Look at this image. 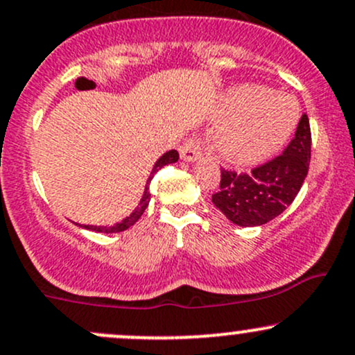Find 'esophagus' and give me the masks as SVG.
Listing matches in <instances>:
<instances>
[{
	"label": "esophagus",
	"instance_id": "obj_1",
	"mask_svg": "<svg viewBox=\"0 0 355 355\" xmlns=\"http://www.w3.org/2000/svg\"><path fill=\"white\" fill-rule=\"evenodd\" d=\"M200 155H202V151H200V143L196 137H189V139H185L184 144L180 146V158L184 159V162H196Z\"/></svg>",
	"mask_w": 355,
	"mask_h": 355
}]
</instances>
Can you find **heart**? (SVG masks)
Listing matches in <instances>:
<instances>
[{
  "mask_svg": "<svg viewBox=\"0 0 355 355\" xmlns=\"http://www.w3.org/2000/svg\"><path fill=\"white\" fill-rule=\"evenodd\" d=\"M223 114L227 117L214 132L216 151L234 165H250L277 151L300 121L293 96L245 85L230 93Z\"/></svg>",
  "mask_w": 355,
  "mask_h": 355,
  "instance_id": "heart-1",
  "label": "heart"
}]
</instances>
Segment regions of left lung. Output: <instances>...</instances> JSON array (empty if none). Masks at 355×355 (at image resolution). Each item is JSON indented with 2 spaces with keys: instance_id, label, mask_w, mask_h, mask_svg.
I'll return each mask as SVG.
<instances>
[{
  "instance_id": "1",
  "label": "left lung",
  "mask_w": 355,
  "mask_h": 355,
  "mask_svg": "<svg viewBox=\"0 0 355 355\" xmlns=\"http://www.w3.org/2000/svg\"><path fill=\"white\" fill-rule=\"evenodd\" d=\"M311 159L308 115L297 124L293 141L279 156L248 173L221 168L212 204L238 226H262L286 211L300 192Z\"/></svg>"
}]
</instances>
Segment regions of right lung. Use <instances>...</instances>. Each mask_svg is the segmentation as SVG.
Listing matches in <instances>:
<instances>
[{
  "label": "right lung",
  "instance_id": "obj_1",
  "mask_svg": "<svg viewBox=\"0 0 355 355\" xmlns=\"http://www.w3.org/2000/svg\"><path fill=\"white\" fill-rule=\"evenodd\" d=\"M178 159V153L175 151V149H171V151L165 153V155L162 156V158L158 159V162L155 163V166H153L151 170V175H149L148 178V184L153 180V177H155L156 171L159 170V168H163L165 165H170V163H175ZM146 184V189H144V193H143V199L139 200V206L134 209L132 214L129 216V218L122 219L121 223H117V225L114 226H89V225H85L83 227L85 230H92V231H98V233H119V231H125L128 227H130L134 225V223L137 221V219L143 216V212L146 211L148 204H149V199H151V193H149V185Z\"/></svg>",
  "mask_w": 355,
  "mask_h": 355
}]
</instances>
